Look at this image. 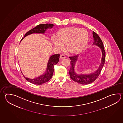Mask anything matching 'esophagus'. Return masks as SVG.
I'll return each mask as SVG.
<instances>
[{"instance_id": "34e87169", "label": "esophagus", "mask_w": 123, "mask_h": 123, "mask_svg": "<svg viewBox=\"0 0 123 123\" xmlns=\"http://www.w3.org/2000/svg\"><path fill=\"white\" fill-rule=\"evenodd\" d=\"M66 56L64 55H63V54H62V55H61L60 56V59H65L66 58Z\"/></svg>"}]
</instances>
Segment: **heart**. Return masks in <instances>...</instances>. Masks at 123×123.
Wrapping results in <instances>:
<instances>
[{
	"mask_svg": "<svg viewBox=\"0 0 123 123\" xmlns=\"http://www.w3.org/2000/svg\"><path fill=\"white\" fill-rule=\"evenodd\" d=\"M88 34L85 29L76 27L63 28L58 31L55 39L52 40L53 45L60 49L65 45V49L70 54L80 53L87 45L88 41Z\"/></svg>",
	"mask_w": 123,
	"mask_h": 123,
	"instance_id": "b5f03b06",
	"label": "heart"
}]
</instances>
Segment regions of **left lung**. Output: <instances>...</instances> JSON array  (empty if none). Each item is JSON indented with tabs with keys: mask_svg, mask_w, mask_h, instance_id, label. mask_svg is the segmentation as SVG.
Listing matches in <instances>:
<instances>
[{
	"mask_svg": "<svg viewBox=\"0 0 123 123\" xmlns=\"http://www.w3.org/2000/svg\"><path fill=\"white\" fill-rule=\"evenodd\" d=\"M92 34L94 38L93 45H97L100 48L102 54L101 63L99 66V68L95 71V72L89 74H77L74 70V67L76 62L78 60V55H75L69 57L70 60V68L69 73L70 78L75 82L81 85H87L94 81L99 75L105 61V52L104 49V46L102 41L99 36L94 31H93Z\"/></svg>",
	"mask_w": 123,
	"mask_h": 123,
	"instance_id": "1",
	"label": "left lung"
}]
</instances>
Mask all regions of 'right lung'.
Masks as SVG:
<instances>
[{"mask_svg":"<svg viewBox=\"0 0 123 123\" xmlns=\"http://www.w3.org/2000/svg\"><path fill=\"white\" fill-rule=\"evenodd\" d=\"M54 26V25L52 24H41L37 25L35 28L29 31L25 34L24 38L27 35H29L33 33H41L44 34L46 30L48 28H52ZM24 38H22L20 42ZM60 55L59 54H54L50 56L48 61L46 70L45 74H43L37 78L31 79L27 78L23 75L24 78L26 80L30 83H32L35 85H41L44 83L47 82L50 80L53 76V73L54 71V66L56 64L59 60ZM22 73V72H21Z\"/></svg>","mask_w":123,"mask_h":123,"instance_id":"obj_1","label":"right lung"}]
</instances>
